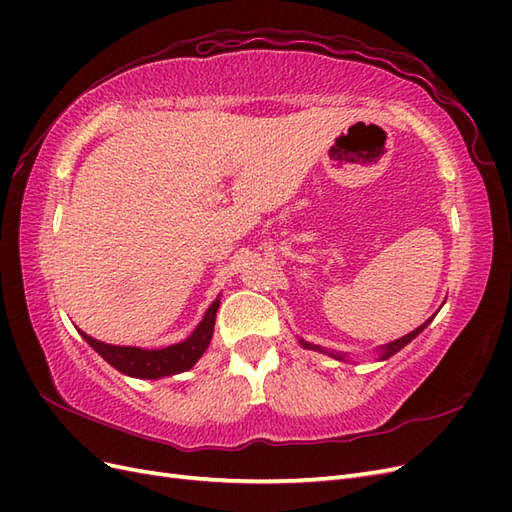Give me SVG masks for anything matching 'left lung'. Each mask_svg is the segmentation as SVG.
<instances>
[{
	"label": "left lung",
	"mask_w": 512,
	"mask_h": 512,
	"mask_svg": "<svg viewBox=\"0 0 512 512\" xmlns=\"http://www.w3.org/2000/svg\"><path fill=\"white\" fill-rule=\"evenodd\" d=\"M433 318V316H431ZM431 318L425 322V324H421V327H418V329H414L412 333H408V335H404V337H399V339H395V342H391V344H386V346H382L380 348V359H389V356H393L395 352H399L401 348H404V346H408L410 342H412V339L418 335V333H421L425 327H427V324L431 322ZM301 346L303 348H309V350H318V352H327V350H324V348H320V346H316V344H309V342H303V339H301ZM327 354H331V356H335V359H339V361H342L344 359V354H339V352H327Z\"/></svg>",
	"instance_id": "8db88e82"
}]
</instances>
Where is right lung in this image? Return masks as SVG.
Here are the masks:
<instances>
[{"mask_svg": "<svg viewBox=\"0 0 512 512\" xmlns=\"http://www.w3.org/2000/svg\"><path fill=\"white\" fill-rule=\"evenodd\" d=\"M218 307H220V301L215 299L207 309L203 322L198 324L196 331L185 339V342L162 348V350H143L136 346H111V344L98 342V339L85 335L83 331L81 335L106 363H111L115 369L121 371V374L156 380L164 376L181 374V371L190 369L200 356H203V352L211 342L213 327H215V312H218Z\"/></svg>", "mask_w": 512, "mask_h": 512, "instance_id": "right-lung-1", "label": "right lung"}]
</instances>
